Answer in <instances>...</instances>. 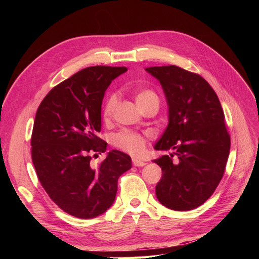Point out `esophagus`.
Returning a JSON list of instances; mask_svg holds the SVG:
<instances>
[{
    "instance_id": "esophagus-1",
    "label": "esophagus",
    "mask_w": 259,
    "mask_h": 259,
    "mask_svg": "<svg viewBox=\"0 0 259 259\" xmlns=\"http://www.w3.org/2000/svg\"><path fill=\"white\" fill-rule=\"evenodd\" d=\"M133 165H134V166H144V165H146V162L143 161V160L133 159Z\"/></svg>"
}]
</instances>
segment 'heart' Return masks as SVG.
Returning <instances> with one entry per match:
<instances>
[{
    "label": "heart",
    "mask_w": 259,
    "mask_h": 259,
    "mask_svg": "<svg viewBox=\"0 0 259 259\" xmlns=\"http://www.w3.org/2000/svg\"><path fill=\"white\" fill-rule=\"evenodd\" d=\"M116 100L117 99L115 95H111L108 98L104 109L105 119H109V117H110L111 114L113 113V110L116 106ZM135 100H136L137 106L142 107L148 103H150L152 100H159V98H158V95H156L153 91L144 89V90H138L135 93ZM113 143L117 148L121 149V150L133 155L142 154L146 147V140L142 135L135 134V133H130V132H124L115 135Z\"/></svg>",
    "instance_id": "b5f03b06"
}]
</instances>
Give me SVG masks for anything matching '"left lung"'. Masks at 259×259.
Masks as SVG:
<instances>
[{
    "label": "left lung",
    "instance_id": "1",
    "mask_svg": "<svg viewBox=\"0 0 259 259\" xmlns=\"http://www.w3.org/2000/svg\"><path fill=\"white\" fill-rule=\"evenodd\" d=\"M145 70L160 82L168 107V124L153 148L174 151L153 160L162 169L156 198L170 209H193L214 193L228 161L230 136L222 105L199 74L173 65Z\"/></svg>",
    "mask_w": 259,
    "mask_h": 259
}]
</instances>
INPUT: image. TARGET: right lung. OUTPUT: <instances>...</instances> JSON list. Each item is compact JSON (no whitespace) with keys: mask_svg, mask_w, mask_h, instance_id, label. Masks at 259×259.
<instances>
[{"mask_svg":"<svg viewBox=\"0 0 259 259\" xmlns=\"http://www.w3.org/2000/svg\"><path fill=\"white\" fill-rule=\"evenodd\" d=\"M125 67L82 69L58 84L38 107L31 137L32 162L41 185L66 213L95 218L115 200L117 179L132 167L126 153L111 150L98 167L92 153H104L107 143L97 137L101 104L111 82Z\"/></svg>","mask_w":259,"mask_h":259,"instance_id":"1","label":"right lung"}]
</instances>
